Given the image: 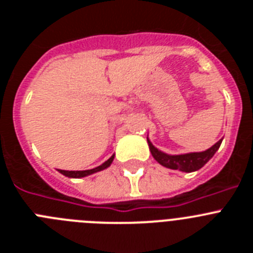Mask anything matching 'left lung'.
Wrapping results in <instances>:
<instances>
[{
  "label": "left lung",
  "mask_w": 253,
  "mask_h": 253,
  "mask_svg": "<svg viewBox=\"0 0 253 253\" xmlns=\"http://www.w3.org/2000/svg\"><path fill=\"white\" fill-rule=\"evenodd\" d=\"M148 140V138H147ZM222 139L216 142L213 147H210L209 149L204 152H198V153H187V154H177V156H169V154L163 153V152L158 151L156 147L152 144L148 140V146L151 149L152 156L154 160L157 161L160 165L167 167L171 169H180L182 172H193L196 169H200L205 163L213 157L214 153L220 147Z\"/></svg>",
  "instance_id": "1"
}]
</instances>
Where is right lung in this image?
<instances>
[{
	"label": "right lung",
	"mask_w": 253,
	"mask_h": 253,
	"mask_svg": "<svg viewBox=\"0 0 253 253\" xmlns=\"http://www.w3.org/2000/svg\"><path fill=\"white\" fill-rule=\"evenodd\" d=\"M113 160H114V156H111L106 162L102 163L101 166L96 167V169H86V171H66V169H58V171H59L60 173H63L64 176H67V177H75V178L84 177V176L91 175V173H95V172H99L101 171V169H105L106 167H109L111 165V162H113Z\"/></svg>",
	"instance_id": "right-lung-1"
}]
</instances>
